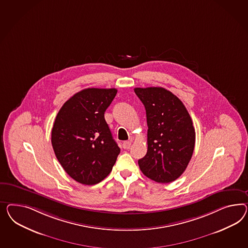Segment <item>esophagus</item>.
<instances>
[{"instance_id": "34e87169", "label": "esophagus", "mask_w": 248, "mask_h": 248, "mask_svg": "<svg viewBox=\"0 0 248 248\" xmlns=\"http://www.w3.org/2000/svg\"><path fill=\"white\" fill-rule=\"evenodd\" d=\"M131 146H132V142H131V141H124L123 142V147H124V149L128 150V149L131 148Z\"/></svg>"}]
</instances>
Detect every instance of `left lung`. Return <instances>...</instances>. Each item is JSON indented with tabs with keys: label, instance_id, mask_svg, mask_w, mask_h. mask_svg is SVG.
<instances>
[{
	"label": "left lung",
	"instance_id": "left-lung-1",
	"mask_svg": "<svg viewBox=\"0 0 248 248\" xmlns=\"http://www.w3.org/2000/svg\"><path fill=\"white\" fill-rule=\"evenodd\" d=\"M145 107L147 118L146 155L138 161L149 179L169 183L186 170L195 147L193 123L183 103L163 87L134 88Z\"/></svg>",
	"mask_w": 248,
	"mask_h": 248
}]
</instances>
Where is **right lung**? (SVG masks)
<instances>
[{
    "label": "right lung",
    "instance_id": "obj_1",
    "mask_svg": "<svg viewBox=\"0 0 248 248\" xmlns=\"http://www.w3.org/2000/svg\"><path fill=\"white\" fill-rule=\"evenodd\" d=\"M115 88H87L62 106L51 131L58 161L75 181L94 185L109 174L120 148L115 142L105 112L116 95Z\"/></svg>",
    "mask_w": 248,
    "mask_h": 248
}]
</instances>
